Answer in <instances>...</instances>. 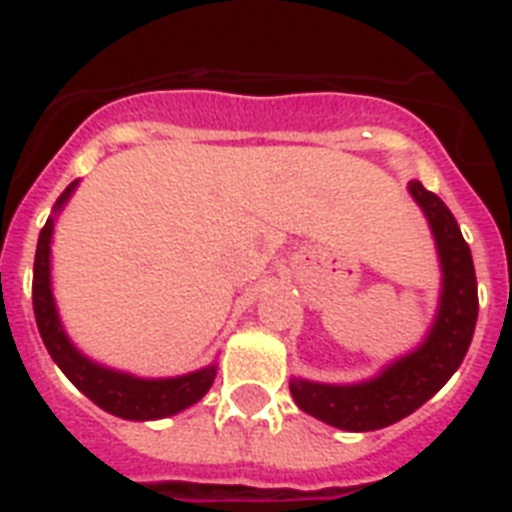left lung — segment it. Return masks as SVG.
<instances>
[{"mask_svg":"<svg viewBox=\"0 0 512 512\" xmlns=\"http://www.w3.org/2000/svg\"><path fill=\"white\" fill-rule=\"evenodd\" d=\"M410 193L428 216L443 270L441 304L425 342L361 384L291 379V394L301 410L348 433L394 425L438 394L464 361L477 327V275L469 244L438 195L417 180L410 182Z\"/></svg>","mask_w":512,"mask_h":512,"instance_id":"1","label":"left lung"}]
</instances>
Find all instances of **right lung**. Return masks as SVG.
Returning a JSON list of instances; mask_svg holds the SVG:
<instances>
[{"label": "right lung", "instance_id": "right-lung-1", "mask_svg": "<svg viewBox=\"0 0 512 512\" xmlns=\"http://www.w3.org/2000/svg\"><path fill=\"white\" fill-rule=\"evenodd\" d=\"M74 188H77V180L59 195L53 211L59 213L64 208ZM51 234L53 216H48L41 237H38V250H35L33 311L43 345L56 361V366L66 373V379L77 386L84 397H90L97 407L115 417H123V420H159V417L177 415L198 402L216 379V363L201 368V371L175 376V379H139L131 373L100 366L71 345L61 327L51 293Z\"/></svg>", "mask_w": 512, "mask_h": 512}]
</instances>
